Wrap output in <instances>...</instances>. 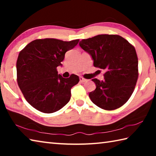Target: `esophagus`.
I'll use <instances>...</instances> for the list:
<instances>
[{
    "mask_svg": "<svg viewBox=\"0 0 156 156\" xmlns=\"http://www.w3.org/2000/svg\"><path fill=\"white\" fill-rule=\"evenodd\" d=\"M87 81V80L85 78H84L83 77H80V82H81V83H85V82Z\"/></svg>",
    "mask_w": 156,
    "mask_h": 156,
    "instance_id": "34e87169",
    "label": "esophagus"
}]
</instances>
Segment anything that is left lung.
<instances>
[{
  "mask_svg": "<svg viewBox=\"0 0 156 156\" xmlns=\"http://www.w3.org/2000/svg\"><path fill=\"white\" fill-rule=\"evenodd\" d=\"M79 45L90 55L94 67L106 71L103 80L92 79L96 86L89 94L92 102L105 110L122 106L133 94L138 78L134 47L122 36L109 34L83 39Z\"/></svg>",
  "mask_w": 156,
  "mask_h": 156,
  "instance_id": "obj_1",
  "label": "left lung"
}]
</instances>
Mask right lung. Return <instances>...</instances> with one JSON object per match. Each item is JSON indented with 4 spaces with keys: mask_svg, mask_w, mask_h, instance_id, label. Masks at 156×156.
<instances>
[{
    "mask_svg": "<svg viewBox=\"0 0 156 156\" xmlns=\"http://www.w3.org/2000/svg\"><path fill=\"white\" fill-rule=\"evenodd\" d=\"M78 41L37 39L19 53L16 62L18 87L28 103L36 109L54 113L69 101L71 89L78 83L79 77L72 74L62 78L56 68L62 66L65 53Z\"/></svg>",
    "mask_w": 156,
    "mask_h": 156,
    "instance_id": "right-lung-1",
    "label": "right lung"
}]
</instances>
